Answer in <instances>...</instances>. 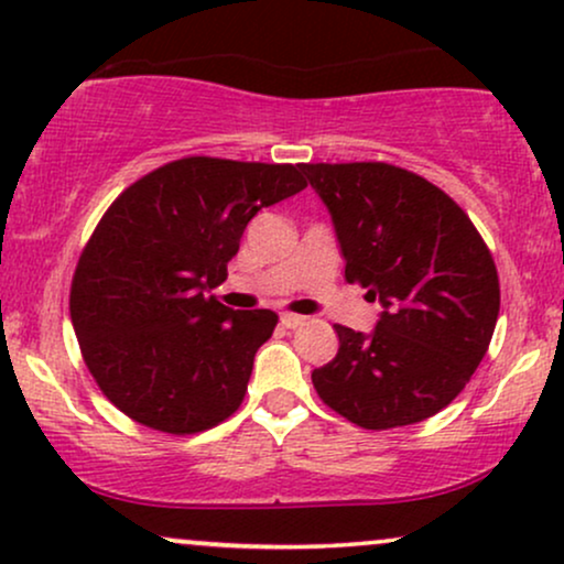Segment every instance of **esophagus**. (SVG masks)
Instances as JSON below:
<instances>
[{
	"instance_id": "obj_1",
	"label": "esophagus",
	"mask_w": 564,
	"mask_h": 564,
	"mask_svg": "<svg viewBox=\"0 0 564 564\" xmlns=\"http://www.w3.org/2000/svg\"><path fill=\"white\" fill-rule=\"evenodd\" d=\"M280 324L284 329H297V326L305 324V316H297V314H282L280 316Z\"/></svg>"
}]
</instances>
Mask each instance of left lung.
Returning a JSON list of instances; mask_svg holds the SVG:
<instances>
[{"mask_svg":"<svg viewBox=\"0 0 564 564\" xmlns=\"http://www.w3.org/2000/svg\"><path fill=\"white\" fill-rule=\"evenodd\" d=\"M332 217L345 280L379 301L368 335L335 326V360L311 373L326 405L364 429L447 408L489 350L499 280L489 248L447 193L384 162L301 164Z\"/></svg>","mask_w":564,"mask_h":564,"instance_id":"left-lung-1","label":"left lung"}]
</instances>
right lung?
Wrapping results in <instances>:
<instances>
[{
  "label": "right lung",
  "instance_id": "right-lung-1",
  "mask_svg": "<svg viewBox=\"0 0 564 564\" xmlns=\"http://www.w3.org/2000/svg\"><path fill=\"white\" fill-rule=\"evenodd\" d=\"M301 166L191 156L164 164L109 206L83 250L69 316L101 392L166 434L232 415L274 311H232L212 295L242 229L305 187Z\"/></svg>",
  "mask_w": 564,
  "mask_h": 564
}]
</instances>
